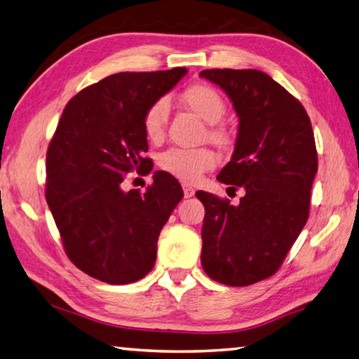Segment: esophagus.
Instances as JSON below:
<instances>
[{
	"instance_id": "1",
	"label": "esophagus",
	"mask_w": 359,
	"mask_h": 359,
	"mask_svg": "<svg viewBox=\"0 0 359 359\" xmlns=\"http://www.w3.org/2000/svg\"><path fill=\"white\" fill-rule=\"evenodd\" d=\"M183 191H184V197L186 198H191L194 194H196V189H194L192 186H187V184L183 186Z\"/></svg>"
}]
</instances>
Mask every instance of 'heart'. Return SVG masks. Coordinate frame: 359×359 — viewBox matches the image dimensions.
<instances>
[{
    "instance_id": "1",
    "label": "heart",
    "mask_w": 359,
    "mask_h": 359,
    "mask_svg": "<svg viewBox=\"0 0 359 359\" xmlns=\"http://www.w3.org/2000/svg\"><path fill=\"white\" fill-rule=\"evenodd\" d=\"M186 107L210 123L208 137L219 147L227 148L233 143V135L224 124H217L225 115L227 105L216 88L206 83H194L181 94ZM170 107L165 99H157L143 115V130L151 142L161 140L165 134ZM216 154L210 148H168L159 154L157 163L168 175L183 183H196L205 172L215 168Z\"/></svg>"
}]
</instances>
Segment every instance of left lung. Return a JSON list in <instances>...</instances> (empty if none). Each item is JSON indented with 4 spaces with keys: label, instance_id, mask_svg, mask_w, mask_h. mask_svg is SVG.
Returning <instances> with one entry per match:
<instances>
[{
    "label": "left lung",
    "instance_id": "obj_1",
    "mask_svg": "<svg viewBox=\"0 0 359 359\" xmlns=\"http://www.w3.org/2000/svg\"><path fill=\"white\" fill-rule=\"evenodd\" d=\"M200 77L227 93L240 128L217 181L243 187L240 205L198 191L205 206L202 266L212 280L246 287L280 268L309 217L318 159L307 111L257 69H208Z\"/></svg>",
    "mask_w": 359,
    "mask_h": 359
}]
</instances>
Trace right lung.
<instances>
[{"instance_id": "add662e5", "label": "right lung", "mask_w": 359, "mask_h": 359, "mask_svg": "<svg viewBox=\"0 0 359 359\" xmlns=\"http://www.w3.org/2000/svg\"><path fill=\"white\" fill-rule=\"evenodd\" d=\"M186 74H113L65 107L47 149L46 198L69 260L94 279L130 284L154 266L157 238L183 189L161 170L143 194L124 191V180L151 172L143 115Z\"/></svg>"}]
</instances>
